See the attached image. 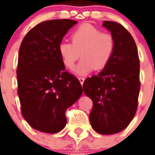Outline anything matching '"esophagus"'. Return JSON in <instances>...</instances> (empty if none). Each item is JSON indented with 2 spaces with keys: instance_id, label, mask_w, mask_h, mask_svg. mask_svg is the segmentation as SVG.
<instances>
[{
  "instance_id": "34e87169",
  "label": "esophagus",
  "mask_w": 155,
  "mask_h": 155,
  "mask_svg": "<svg viewBox=\"0 0 155 155\" xmlns=\"http://www.w3.org/2000/svg\"><path fill=\"white\" fill-rule=\"evenodd\" d=\"M78 79H79V81H80V82H81V85L83 84H84V78H78Z\"/></svg>"
}]
</instances>
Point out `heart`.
Returning <instances> with one entry per match:
<instances>
[{
    "label": "heart",
    "instance_id": "obj_1",
    "mask_svg": "<svg viewBox=\"0 0 155 155\" xmlns=\"http://www.w3.org/2000/svg\"><path fill=\"white\" fill-rule=\"evenodd\" d=\"M71 42H63L58 52L66 68L72 71L81 57L76 69L79 75H85L93 70H102L110 62L116 48L113 36L90 24L81 25L71 35Z\"/></svg>",
    "mask_w": 155,
    "mask_h": 155
}]
</instances>
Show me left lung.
Masks as SVG:
<instances>
[{"label":"left lung","mask_w":155,"mask_h":155,"mask_svg":"<svg viewBox=\"0 0 155 155\" xmlns=\"http://www.w3.org/2000/svg\"><path fill=\"white\" fill-rule=\"evenodd\" d=\"M102 25L114 38V53L101 73L84 81L83 89L93 102L92 128L100 134H113L127 128L136 114L140 60L134 38L122 25L105 21Z\"/></svg>","instance_id":"obj_1"}]
</instances>
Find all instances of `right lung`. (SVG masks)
<instances>
[{
  "label": "right lung",
  "mask_w": 155,
  "mask_h": 155,
  "mask_svg": "<svg viewBox=\"0 0 155 155\" xmlns=\"http://www.w3.org/2000/svg\"><path fill=\"white\" fill-rule=\"evenodd\" d=\"M76 23L71 19L42 21L28 31L20 46L16 74L21 114L41 132L62 130L66 110L83 92L78 79L65 71L58 52L63 37Z\"/></svg>",
  "instance_id": "right-lung-1"
}]
</instances>
